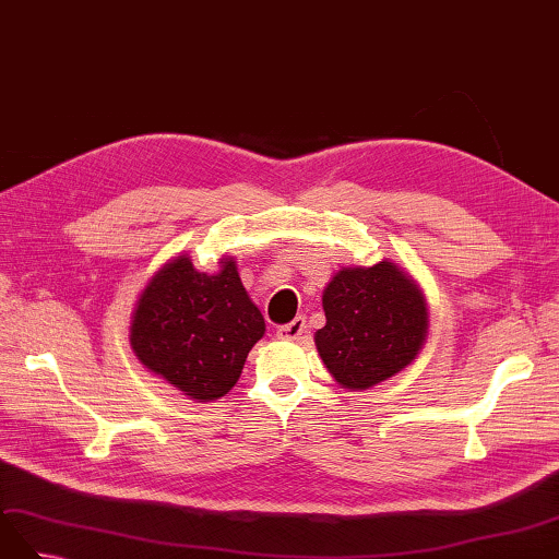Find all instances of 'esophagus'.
I'll use <instances>...</instances> for the list:
<instances>
[{
	"label": "esophagus",
	"mask_w": 559,
	"mask_h": 559,
	"mask_svg": "<svg viewBox=\"0 0 559 559\" xmlns=\"http://www.w3.org/2000/svg\"><path fill=\"white\" fill-rule=\"evenodd\" d=\"M307 333V321L305 317H295L290 323H285V326H278L276 335L281 341H300L305 338Z\"/></svg>",
	"instance_id": "34e87169"
}]
</instances>
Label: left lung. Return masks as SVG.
I'll list each match as a JSON object with an SVG mask.
<instances>
[{"instance_id":"obj_1","label":"left lung","mask_w":559,"mask_h":559,"mask_svg":"<svg viewBox=\"0 0 559 559\" xmlns=\"http://www.w3.org/2000/svg\"><path fill=\"white\" fill-rule=\"evenodd\" d=\"M326 326L314 333L319 357L347 391H369L419 357L428 305L419 283L391 259L341 266L323 288Z\"/></svg>"}]
</instances>
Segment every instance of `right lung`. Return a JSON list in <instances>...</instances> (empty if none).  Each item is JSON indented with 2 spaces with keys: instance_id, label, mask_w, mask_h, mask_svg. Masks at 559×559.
<instances>
[{
  "instance_id": "right-lung-1",
  "label": "right lung",
  "mask_w": 559,
  "mask_h": 559,
  "mask_svg": "<svg viewBox=\"0 0 559 559\" xmlns=\"http://www.w3.org/2000/svg\"><path fill=\"white\" fill-rule=\"evenodd\" d=\"M216 271H198L180 252L154 271L131 321L140 365L194 402L224 397L266 323L250 300L233 257Z\"/></svg>"
}]
</instances>
